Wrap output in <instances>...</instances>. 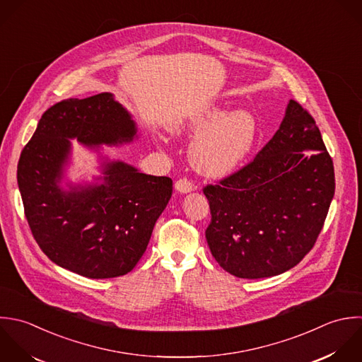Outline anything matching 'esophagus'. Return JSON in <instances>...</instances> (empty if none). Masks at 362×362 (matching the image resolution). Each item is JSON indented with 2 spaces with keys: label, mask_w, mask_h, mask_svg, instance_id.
I'll return each instance as SVG.
<instances>
[{
  "label": "esophagus",
  "mask_w": 362,
  "mask_h": 362,
  "mask_svg": "<svg viewBox=\"0 0 362 362\" xmlns=\"http://www.w3.org/2000/svg\"><path fill=\"white\" fill-rule=\"evenodd\" d=\"M175 189L179 192V193H189L194 189L193 183L187 179H179L176 183H175Z\"/></svg>",
  "instance_id": "obj_1"
}]
</instances>
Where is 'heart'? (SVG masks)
I'll list each match as a JSON object with an SVG mask.
<instances>
[{
	"label": "heart",
	"instance_id": "obj_1",
	"mask_svg": "<svg viewBox=\"0 0 362 362\" xmlns=\"http://www.w3.org/2000/svg\"><path fill=\"white\" fill-rule=\"evenodd\" d=\"M199 134L190 148L193 166L210 177H224L233 173L251 151L257 121L251 112L237 110L226 114L217 105L203 108L180 121L175 134Z\"/></svg>",
	"mask_w": 362,
	"mask_h": 362
}]
</instances>
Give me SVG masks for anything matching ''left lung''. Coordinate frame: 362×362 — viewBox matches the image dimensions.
I'll return each mask as SVG.
<instances>
[{
	"label": "left lung",
	"mask_w": 362,
	"mask_h": 362,
	"mask_svg": "<svg viewBox=\"0 0 362 362\" xmlns=\"http://www.w3.org/2000/svg\"><path fill=\"white\" fill-rule=\"evenodd\" d=\"M333 159L315 118L291 100L255 159L203 189L211 213L206 240L228 274L269 278L313 248L334 196Z\"/></svg>",
	"instance_id": "obj_1"
}]
</instances>
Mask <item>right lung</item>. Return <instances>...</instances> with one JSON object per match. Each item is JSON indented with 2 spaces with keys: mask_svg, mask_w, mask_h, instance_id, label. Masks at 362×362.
<instances>
[{
  "mask_svg": "<svg viewBox=\"0 0 362 362\" xmlns=\"http://www.w3.org/2000/svg\"><path fill=\"white\" fill-rule=\"evenodd\" d=\"M136 127L111 93L67 98L47 108L21 152L16 179L25 217L43 254L90 279L128 274L144 255L172 196V179L141 173L121 160L103 163V183H59L70 141L87 146L131 142Z\"/></svg>",
  "mask_w": 362,
  "mask_h": 362,
  "instance_id": "1",
  "label": "right lung"
}]
</instances>
